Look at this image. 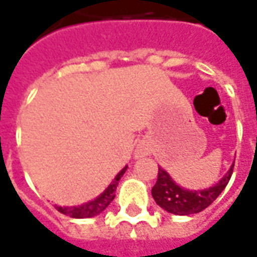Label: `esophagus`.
<instances>
[{
  "label": "esophagus",
  "mask_w": 257,
  "mask_h": 257,
  "mask_svg": "<svg viewBox=\"0 0 257 257\" xmlns=\"http://www.w3.org/2000/svg\"><path fill=\"white\" fill-rule=\"evenodd\" d=\"M140 154H145V151H140Z\"/></svg>",
  "instance_id": "esophagus-1"
}]
</instances>
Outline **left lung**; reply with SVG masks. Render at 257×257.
I'll list each match as a JSON object with an SVG mask.
<instances>
[{
    "mask_svg": "<svg viewBox=\"0 0 257 257\" xmlns=\"http://www.w3.org/2000/svg\"><path fill=\"white\" fill-rule=\"evenodd\" d=\"M234 162L228 172L209 189L205 190H187L180 187L173 182L169 173L158 167V179L154 187L151 189L153 198L156 199L157 205L169 213L179 216L193 215L198 213L205 208H208L215 201L223 190L226 189L228 180L231 178Z\"/></svg>",
    "mask_w": 257,
    "mask_h": 257,
    "instance_id": "8db88e82",
    "label": "left lung"
}]
</instances>
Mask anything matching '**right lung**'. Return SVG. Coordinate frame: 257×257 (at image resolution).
<instances>
[{"label": "right lung", "instance_id": "right-lung-1", "mask_svg": "<svg viewBox=\"0 0 257 257\" xmlns=\"http://www.w3.org/2000/svg\"><path fill=\"white\" fill-rule=\"evenodd\" d=\"M126 168L128 167L123 168L122 171L118 173L115 179L110 183V186L97 198L93 199V201H89V202L82 205H77V206H58V205H55V208L60 213L70 216V217H74V219H86V217L97 216L99 213H101L103 210L106 209L108 205L111 204V201L115 197V190H117L118 182H119V179L122 178V175L126 171Z\"/></svg>", "mask_w": 257, "mask_h": 257}]
</instances>
